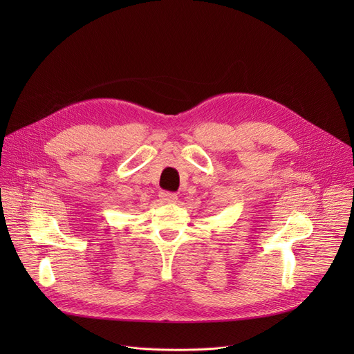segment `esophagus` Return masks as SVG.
<instances>
[{"label":"esophagus","instance_id":"obj_1","mask_svg":"<svg viewBox=\"0 0 354 354\" xmlns=\"http://www.w3.org/2000/svg\"><path fill=\"white\" fill-rule=\"evenodd\" d=\"M159 198H160V201L165 202V203H174V202H177V195L176 194H171V192H160Z\"/></svg>","mask_w":354,"mask_h":354}]
</instances>
